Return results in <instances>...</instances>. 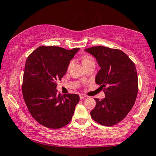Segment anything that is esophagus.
Wrapping results in <instances>:
<instances>
[{"mask_svg": "<svg viewBox=\"0 0 156 156\" xmlns=\"http://www.w3.org/2000/svg\"><path fill=\"white\" fill-rule=\"evenodd\" d=\"M80 100H83V99H84V98H87V95H86V94H80Z\"/></svg>", "mask_w": 156, "mask_h": 156, "instance_id": "obj_1", "label": "esophagus"}]
</instances>
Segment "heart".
I'll list each match as a JSON object with an SVG mask.
<instances>
[{
    "label": "heart",
    "instance_id": "heart-1",
    "mask_svg": "<svg viewBox=\"0 0 156 156\" xmlns=\"http://www.w3.org/2000/svg\"><path fill=\"white\" fill-rule=\"evenodd\" d=\"M92 61H93V58L89 55H84L82 58V63H83V65L89 62H92ZM69 66H70V64Z\"/></svg>",
    "mask_w": 156,
    "mask_h": 156
}]
</instances>
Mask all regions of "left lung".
<instances>
[{"label": "left lung", "instance_id": "1", "mask_svg": "<svg viewBox=\"0 0 156 156\" xmlns=\"http://www.w3.org/2000/svg\"><path fill=\"white\" fill-rule=\"evenodd\" d=\"M85 51L95 57L101 67L95 82L105 95L103 100L94 98L91 117L102 125L112 126L128 115L136 101L139 84L135 64L120 50L94 46Z\"/></svg>", "mask_w": 156, "mask_h": 156}]
</instances>
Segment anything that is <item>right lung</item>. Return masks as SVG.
Masks as SVG:
<instances>
[{
    "instance_id": "add662e5",
    "label": "right lung",
    "mask_w": 156,
    "mask_h": 156,
    "mask_svg": "<svg viewBox=\"0 0 156 156\" xmlns=\"http://www.w3.org/2000/svg\"><path fill=\"white\" fill-rule=\"evenodd\" d=\"M78 50L40 46L27 58L23 78V96L34 119L46 128H63L72 119L79 96L76 94L61 95L56 89V81L65 75L69 61Z\"/></svg>"
}]
</instances>
